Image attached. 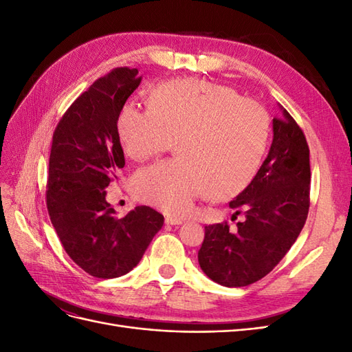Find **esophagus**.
Wrapping results in <instances>:
<instances>
[{
    "instance_id": "1",
    "label": "esophagus",
    "mask_w": 352,
    "mask_h": 352,
    "mask_svg": "<svg viewBox=\"0 0 352 352\" xmlns=\"http://www.w3.org/2000/svg\"><path fill=\"white\" fill-rule=\"evenodd\" d=\"M164 221H166V225H172V226H173V225H175V226H176V225H182V223H184V220L180 219V217H172V216H167Z\"/></svg>"
}]
</instances>
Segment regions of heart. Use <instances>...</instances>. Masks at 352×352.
Masks as SVG:
<instances>
[{
    "mask_svg": "<svg viewBox=\"0 0 352 352\" xmlns=\"http://www.w3.org/2000/svg\"><path fill=\"white\" fill-rule=\"evenodd\" d=\"M123 151L145 162L168 150L179 158L133 176L141 201L168 214H184L198 197L229 199L257 175L270 135L269 114L226 85L176 79L150 92V110L127 102L117 116Z\"/></svg>",
    "mask_w": 352,
    "mask_h": 352,
    "instance_id": "b5f03b06",
    "label": "heart"
}]
</instances>
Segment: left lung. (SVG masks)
Instances as JSON below:
<instances>
[{
	"mask_svg": "<svg viewBox=\"0 0 352 352\" xmlns=\"http://www.w3.org/2000/svg\"><path fill=\"white\" fill-rule=\"evenodd\" d=\"M273 119L267 158L242 192L229 202L245 220L206 226L198 251L202 272L219 285L247 286L269 274L300 235L310 208V148L294 117Z\"/></svg>",
	"mask_w": 352,
	"mask_h": 352,
	"instance_id": "1",
	"label": "left lung"
}]
</instances>
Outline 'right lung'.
Masks as SVG:
<instances>
[{"mask_svg":"<svg viewBox=\"0 0 352 352\" xmlns=\"http://www.w3.org/2000/svg\"><path fill=\"white\" fill-rule=\"evenodd\" d=\"M140 83L138 69H113L73 101L52 135L48 214L69 257L98 279L129 273L164 223L146 206L119 219L105 199L124 167L117 116Z\"/></svg>","mask_w":352,"mask_h":352,"instance_id":"1","label":"right lung"}]
</instances>
